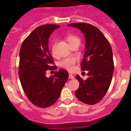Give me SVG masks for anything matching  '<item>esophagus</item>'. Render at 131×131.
I'll use <instances>...</instances> for the list:
<instances>
[{"label":"esophagus","mask_w":131,"mask_h":131,"mask_svg":"<svg viewBox=\"0 0 131 131\" xmlns=\"http://www.w3.org/2000/svg\"><path fill=\"white\" fill-rule=\"evenodd\" d=\"M69 78L70 79H73L74 78H75V77L73 76V75H72V74H71V73H70L69 74Z\"/></svg>","instance_id":"obj_1"}]
</instances>
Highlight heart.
I'll return each mask as SVG.
<instances>
[{
    "mask_svg": "<svg viewBox=\"0 0 131 131\" xmlns=\"http://www.w3.org/2000/svg\"><path fill=\"white\" fill-rule=\"evenodd\" d=\"M67 40L69 44L70 45L71 43H73L75 41L79 40V39L76 36L73 35H68L67 37ZM52 53H54L53 49H52ZM77 62V58L75 57H70V58H67L64 59H62L60 61V66L63 68H65V69L68 70L69 71H73L75 69V63Z\"/></svg>",
    "mask_w": 131,
    "mask_h": 131,
    "instance_id": "heart-1",
    "label": "heart"
}]
</instances>
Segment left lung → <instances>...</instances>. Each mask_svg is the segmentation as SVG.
<instances>
[{"label":"left lung","instance_id":"obj_1","mask_svg":"<svg viewBox=\"0 0 131 131\" xmlns=\"http://www.w3.org/2000/svg\"><path fill=\"white\" fill-rule=\"evenodd\" d=\"M68 26L79 28L85 39L81 68L88 71V78L83 80L76 75L79 88L75 91V96L84 103L94 105L103 98L112 82L114 70L112 47L102 32L93 25L78 23Z\"/></svg>","mask_w":131,"mask_h":131}]
</instances>
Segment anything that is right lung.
I'll return each mask as SVG.
<instances>
[{
    "label": "right lung",
    "instance_id": "1",
    "mask_svg": "<svg viewBox=\"0 0 131 131\" xmlns=\"http://www.w3.org/2000/svg\"><path fill=\"white\" fill-rule=\"evenodd\" d=\"M59 26L44 25L36 28L22 43L19 51V80L28 100L35 106L47 108L57 101L68 79V73L59 69L52 77L46 71L55 70L48 47L50 35Z\"/></svg>",
    "mask_w": 131,
    "mask_h": 131
}]
</instances>
